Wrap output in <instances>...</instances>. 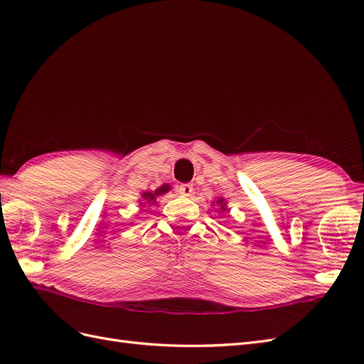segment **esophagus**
I'll list each match as a JSON object with an SVG mask.
<instances>
[{"instance_id":"esophagus-1","label":"esophagus","mask_w":364,"mask_h":364,"mask_svg":"<svg viewBox=\"0 0 364 364\" xmlns=\"http://www.w3.org/2000/svg\"><path fill=\"white\" fill-rule=\"evenodd\" d=\"M193 185H190V183H182L181 186H179V193L183 196V197H190L191 194H193Z\"/></svg>"}]
</instances>
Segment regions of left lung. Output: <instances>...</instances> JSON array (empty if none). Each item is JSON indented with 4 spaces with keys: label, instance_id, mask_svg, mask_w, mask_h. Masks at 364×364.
Segmentation results:
<instances>
[{
    "label": "left lung",
    "instance_id": "left-lung-1",
    "mask_svg": "<svg viewBox=\"0 0 364 364\" xmlns=\"http://www.w3.org/2000/svg\"><path fill=\"white\" fill-rule=\"evenodd\" d=\"M216 205L220 206V209L223 210V212H227V203H225V198H223V197H220L216 200Z\"/></svg>",
    "mask_w": 364,
    "mask_h": 364
}]
</instances>
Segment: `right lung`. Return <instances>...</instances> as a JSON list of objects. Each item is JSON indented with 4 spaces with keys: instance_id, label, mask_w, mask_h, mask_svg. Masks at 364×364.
Returning a JSON list of instances; mask_svg holds the SVG:
<instances>
[{
    "instance_id": "right-lung-1",
    "label": "right lung",
    "mask_w": 364,
    "mask_h": 364,
    "mask_svg": "<svg viewBox=\"0 0 364 364\" xmlns=\"http://www.w3.org/2000/svg\"><path fill=\"white\" fill-rule=\"evenodd\" d=\"M171 190L170 188V185L168 183H164L163 186H159L158 190H155V191H146V193H143L141 194V198H143V206L146 205V203H149V205H155L156 203V197H159V196H163V194H166V193H168Z\"/></svg>"
}]
</instances>
